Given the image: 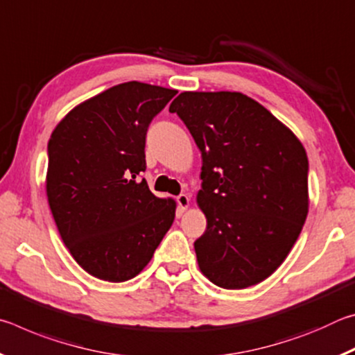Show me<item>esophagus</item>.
<instances>
[{"label":"esophagus","instance_id":"34e87169","mask_svg":"<svg viewBox=\"0 0 355 355\" xmlns=\"http://www.w3.org/2000/svg\"><path fill=\"white\" fill-rule=\"evenodd\" d=\"M177 203H178V208L182 209V211H184V209L189 207V197L186 194H180L177 196Z\"/></svg>","mask_w":355,"mask_h":355}]
</instances>
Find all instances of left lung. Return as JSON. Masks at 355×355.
Segmentation results:
<instances>
[{
  "mask_svg": "<svg viewBox=\"0 0 355 355\" xmlns=\"http://www.w3.org/2000/svg\"><path fill=\"white\" fill-rule=\"evenodd\" d=\"M171 112L202 152L194 243L205 277L225 290L268 279L290 254L309 213V159L293 131L241 92H182Z\"/></svg>",
  "mask_w": 355,
  "mask_h": 355,
  "instance_id": "left-lung-1",
  "label": "left lung"
}]
</instances>
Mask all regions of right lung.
<instances>
[{"label": "right lung", "instance_id": "obj_1", "mask_svg": "<svg viewBox=\"0 0 355 355\" xmlns=\"http://www.w3.org/2000/svg\"><path fill=\"white\" fill-rule=\"evenodd\" d=\"M177 91L130 81L83 101L48 141L46 197L64 244L106 282L136 277L175 219L146 180V136Z\"/></svg>", "mask_w": 355, "mask_h": 355}]
</instances>
